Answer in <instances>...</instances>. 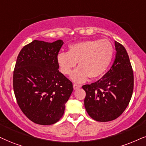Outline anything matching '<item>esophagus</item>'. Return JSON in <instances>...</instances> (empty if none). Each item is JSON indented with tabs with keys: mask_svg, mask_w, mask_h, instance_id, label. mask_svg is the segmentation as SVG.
<instances>
[{
	"mask_svg": "<svg viewBox=\"0 0 146 146\" xmlns=\"http://www.w3.org/2000/svg\"><path fill=\"white\" fill-rule=\"evenodd\" d=\"M80 87H81V86L79 85V84H74V85H73V88H74V90L78 89Z\"/></svg>",
	"mask_w": 146,
	"mask_h": 146,
	"instance_id": "obj_1",
	"label": "esophagus"
}]
</instances>
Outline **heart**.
<instances>
[{
    "label": "heart",
    "mask_w": 146,
    "mask_h": 146,
    "mask_svg": "<svg viewBox=\"0 0 146 146\" xmlns=\"http://www.w3.org/2000/svg\"><path fill=\"white\" fill-rule=\"evenodd\" d=\"M114 48L109 40H88L69 46L68 52H61L57 55V63L61 72L71 74L78 62L79 66L72 74L75 82L86 81L90 76L95 78L102 76L112 60Z\"/></svg>",
    "instance_id": "heart-1"
}]
</instances>
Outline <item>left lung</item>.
Masks as SVG:
<instances>
[{
  "mask_svg": "<svg viewBox=\"0 0 146 146\" xmlns=\"http://www.w3.org/2000/svg\"><path fill=\"white\" fill-rule=\"evenodd\" d=\"M116 56L102 78L82 86L84 107L93 119L108 122L120 116L128 106L133 91V72L125 48L115 41Z\"/></svg>",
  "mask_w": 146,
  "mask_h": 146,
  "instance_id": "left-lung-1",
  "label": "left lung"
}]
</instances>
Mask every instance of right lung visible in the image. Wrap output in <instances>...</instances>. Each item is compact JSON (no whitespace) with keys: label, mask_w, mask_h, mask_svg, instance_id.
<instances>
[{"label":"right lung","mask_w":146,"mask_h":146,"mask_svg":"<svg viewBox=\"0 0 146 146\" xmlns=\"http://www.w3.org/2000/svg\"><path fill=\"white\" fill-rule=\"evenodd\" d=\"M64 44L35 40L19 52L13 72V90L23 113L35 123H57L73 91L72 82L59 71L57 55Z\"/></svg>","instance_id":"add662e5"}]
</instances>
